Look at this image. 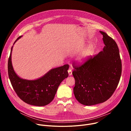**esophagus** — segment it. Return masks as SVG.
I'll return each instance as SVG.
<instances>
[{
	"mask_svg": "<svg viewBox=\"0 0 131 131\" xmlns=\"http://www.w3.org/2000/svg\"><path fill=\"white\" fill-rule=\"evenodd\" d=\"M68 72L69 76H71V74H72V70H71V67H69V69Z\"/></svg>",
	"mask_w": 131,
	"mask_h": 131,
	"instance_id": "1",
	"label": "esophagus"
}]
</instances>
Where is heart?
Instances as JSON below:
<instances>
[{
	"mask_svg": "<svg viewBox=\"0 0 131 131\" xmlns=\"http://www.w3.org/2000/svg\"><path fill=\"white\" fill-rule=\"evenodd\" d=\"M86 53L85 52H84L83 53H82V54L81 55V56L80 57V60H83V59H84L85 58H86Z\"/></svg>",
	"mask_w": 131,
	"mask_h": 131,
	"instance_id": "b5f03b06",
	"label": "heart"
}]
</instances>
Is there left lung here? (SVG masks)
Listing matches in <instances>:
<instances>
[{"instance_id": "left-lung-1", "label": "left lung", "mask_w": 131, "mask_h": 131, "mask_svg": "<svg viewBox=\"0 0 131 131\" xmlns=\"http://www.w3.org/2000/svg\"><path fill=\"white\" fill-rule=\"evenodd\" d=\"M100 32L103 36V50L82 64L73 63L74 95L80 104L86 106L108 100L117 89L121 76L122 63L117 44L106 32Z\"/></svg>"}]
</instances>
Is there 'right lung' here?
Returning a JSON list of instances; mask_svg holds the SVG:
<instances>
[{"label":"right lung","mask_w":131,"mask_h":131,"mask_svg":"<svg viewBox=\"0 0 131 131\" xmlns=\"http://www.w3.org/2000/svg\"><path fill=\"white\" fill-rule=\"evenodd\" d=\"M22 36L18 37L15 42ZM11 48L8 63L9 77L17 96L25 103L36 106L50 103L62 81L68 76V64L51 69L45 75L35 80L21 79L14 71L11 62Z\"/></svg>","instance_id":"1"}]
</instances>
